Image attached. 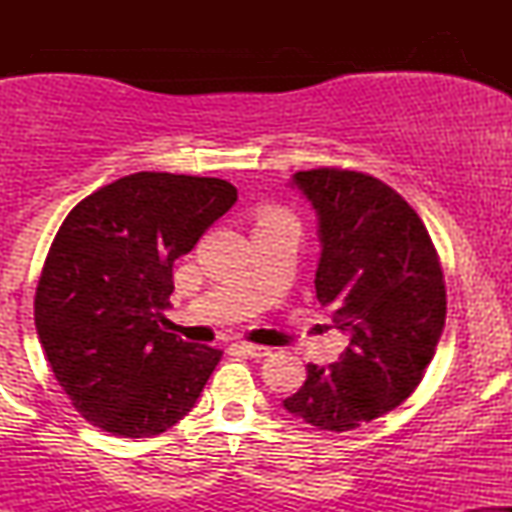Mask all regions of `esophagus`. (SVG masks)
Listing matches in <instances>:
<instances>
[{
    "mask_svg": "<svg viewBox=\"0 0 512 512\" xmlns=\"http://www.w3.org/2000/svg\"><path fill=\"white\" fill-rule=\"evenodd\" d=\"M236 349L240 351L243 356H250V358H264L269 356V349L267 346H260V344H248V342H238Z\"/></svg>",
    "mask_w": 512,
    "mask_h": 512,
    "instance_id": "1",
    "label": "esophagus"
}]
</instances>
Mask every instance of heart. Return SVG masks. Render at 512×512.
I'll return each mask as SVG.
<instances>
[{"mask_svg":"<svg viewBox=\"0 0 512 512\" xmlns=\"http://www.w3.org/2000/svg\"><path fill=\"white\" fill-rule=\"evenodd\" d=\"M279 216H289V214H284V211H281V209L267 207V209H262V214H260V221H267V219H279Z\"/></svg>","mask_w":512,"mask_h":512,"instance_id":"obj_1","label":"heart"}]
</instances>
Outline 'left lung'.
Here are the masks:
<instances>
[{
    "mask_svg": "<svg viewBox=\"0 0 512 512\" xmlns=\"http://www.w3.org/2000/svg\"><path fill=\"white\" fill-rule=\"evenodd\" d=\"M317 216V301L346 337L337 363H308L284 409L320 431H354L407 399L445 327V281L424 221L356 170L293 173Z\"/></svg>",
    "mask_w": 512,
    "mask_h": 512,
    "instance_id": "1",
    "label": "left lung"
}]
</instances>
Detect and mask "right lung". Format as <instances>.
Listing matches in <instances>:
<instances>
[{
  "mask_svg": "<svg viewBox=\"0 0 512 512\" xmlns=\"http://www.w3.org/2000/svg\"><path fill=\"white\" fill-rule=\"evenodd\" d=\"M236 199L219 178L134 173L69 211L35 291V330L88 424L151 438L195 407L221 351L166 332L161 313L175 260Z\"/></svg>",
  "mask_w": 512,
  "mask_h": 512,
  "instance_id": "obj_1",
  "label": "right lung"
}]
</instances>
